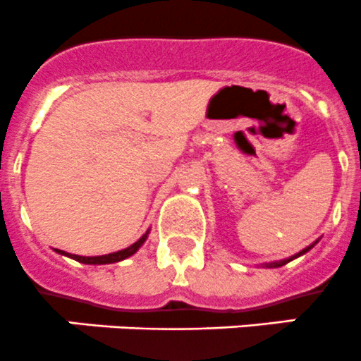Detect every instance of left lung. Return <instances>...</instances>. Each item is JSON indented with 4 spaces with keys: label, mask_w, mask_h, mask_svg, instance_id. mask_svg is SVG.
Segmentation results:
<instances>
[{
    "label": "left lung",
    "mask_w": 361,
    "mask_h": 361,
    "mask_svg": "<svg viewBox=\"0 0 361 361\" xmlns=\"http://www.w3.org/2000/svg\"><path fill=\"white\" fill-rule=\"evenodd\" d=\"M314 244H316V242H314ZM314 244H312V245H309V247H305V249H303V251L298 252V255L291 256V258H288V259H283V262H274V263H269V265H267V267H270V269H276V267H283V265H286V263H290L291 259H295V258H298V256L305 255V252L309 251V249H312V247H314Z\"/></svg>",
    "instance_id": "8db88e82"
}]
</instances>
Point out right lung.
Listing matches in <instances>:
<instances>
[{"label":"right lung","mask_w":361,"mask_h":361,"mask_svg":"<svg viewBox=\"0 0 361 361\" xmlns=\"http://www.w3.org/2000/svg\"><path fill=\"white\" fill-rule=\"evenodd\" d=\"M147 235H149V231L145 235H142V237L138 238V240L135 242V244H131L130 247L123 249V251L110 252V255H103V256H77V255H70V252L59 251V249H56V252L68 256V258L75 259V262H78V263H85V265H106V263L123 262V259H126V258H130V256H133L135 252H137L138 249H140V245L144 244L145 240H147Z\"/></svg>","instance_id":"1"}]
</instances>
